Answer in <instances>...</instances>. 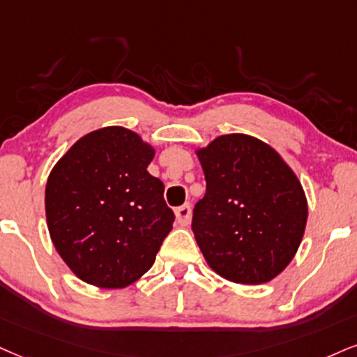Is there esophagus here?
Masks as SVG:
<instances>
[{
  "instance_id": "obj_1",
  "label": "esophagus",
  "mask_w": 357,
  "mask_h": 357,
  "mask_svg": "<svg viewBox=\"0 0 357 357\" xmlns=\"http://www.w3.org/2000/svg\"><path fill=\"white\" fill-rule=\"evenodd\" d=\"M175 217H177V222L180 223V225H188V223H190V218H192L190 205L185 204V205L178 206V208L175 210Z\"/></svg>"
}]
</instances>
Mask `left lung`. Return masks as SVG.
<instances>
[{
    "label": "left lung",
    "mask_w": 357,
    "mask_h": 357,
    "mask_svg": "<svg viewBox=\"0 0 357 357\" xmlns=\"http://www.w3.org/2000/svg\"><path fill=\"white\" fill-rule=\"evenodd\" d=\"M206 180L192 230L215 273L240 284L268 283L294 258L305 235L301 182L271 145L227 134L197 151Z\"/></svg>",
    "instance_id": "8db88e82"
}]
</instances>
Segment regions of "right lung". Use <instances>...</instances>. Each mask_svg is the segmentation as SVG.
Wrapping results in <instances>:
<instances>
[{"label": "right lung", "instance_id": "add662e5", "mask_svg": "<svg viewBox=\"0 0 357 357\" xmlns=\"http://www.w3.org/2000/svg\"><path fill=\"white\" fill-rule=\"evenodd\" d=\"M155 149L126 127L89 132L57 160L46 183L47 230L79 280L126 288L155 261L175 215L147 172Z\"/></svg>", "mask_w": 357, "mask_h": 357}]
</instances>
